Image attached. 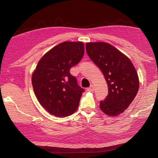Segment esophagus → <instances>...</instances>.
Here are the masks:
<instances>
[{
	"label": "esophagus",
	"instance_id": "obj_1",
	"mask_svg": "<svg viewBox=\"0 0 158 158\" xmlns=\"http://www.w3.org/2000/svg\"><path fill=\"white\" fill-rule=\"evenodd\" d=\"M88 91H90V92H92L94 90V85H90V86L89 88H88Z\"/></svg>",
	"mask_w": 158,
	"mask_h": 158
}]
</instances>
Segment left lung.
I'll return each mask as SVG.
<instances>
[{
  "label": "left lung",
  "instance_id": "1",
  "mask_svg": "<svg viewBox=\"0 0 158 158\" xmlns=\"http://www.w3.org/2000/svg\"><path fill=\"white\" fill-rule=\"evenodd\" d=\"M87 54L101 69L108 85V95L101 100L104 113L116 116L126 110L138 92V74L130 60L106 42H89Z\"/></svg>",
  "mask_w": 158,
  "mask_h": 158
}]
</instances>
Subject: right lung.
Listing matches in <instances>:
<instances>
[{
	"label": "right lung",
	"mask_w": 158,
	"mask_h": 158,
	"mask_svg": "<svg viewBox=\"0 0 158 158\" xmlns=\"http://www.w3.org/2000/svg\"><path fill=\"white\" fill-rule=\"evenodd\" d=\"M84 54L81 42H64L52 48L40 60L32 75V84L40 105L57 117H65L78 108L84 89L69 69Z\"/></svg>",
	"instance_id": "1"
}]
</instances>
